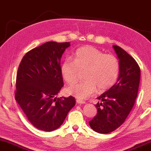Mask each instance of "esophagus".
Segmentation results:
<instances>
[{"label":"esophagus","instance_id":"1","mask_svg":"<svg viewBox=\"0 0 151 151\" xmlns=\"http://www.w3.org/2000/svg\"><path fill=\"white\" fill-rule=\"evenodd\" d=\"M77 103L79 104H86V101H83V100L77 99Z\"/></svg>","mask_w":151,"mask_h":151}]
</instances>
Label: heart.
Masks as SVG:
<instances>
[{
	"label": "heart",
	"instance_id": "b5f03b06",
	"mask_svg": "<svg viewBox=\"0 0 151 151\" xmlns=\"http://www.w3.org/2000/svg\"><path fill=\"white\" fill-rule=\"evenodd\" d=\"M119 62L116 57L104 54L93 46H83L76 50L73 60L66 59L60 70L64 81L68 83L76 81L80 71L86 70V81L72 83L66 88L70 95L80 99L89 97L96 91H106L115 83L119 74Z\"/></svg>",
	"mask_w": 151,
	"mask_h": 151
}]
</instances>
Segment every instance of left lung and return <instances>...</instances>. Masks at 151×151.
<instances>
[{
  "label": "left lung",
  "mask_w": 151,
  "mask_h": 151,
  "mask_svg": "<svg viewBox=\"0 0 151 151\" xmlns=\"http://www.w3.org/2000/svg\"><path fill=\"white\" fill-rule=\"evenodd\" d=\"M119 62L117 81L97 99V114L89 125L95 132L109 133L118 128L133 107L140 81V68L135 60L117 45L112 46Z\"/></svg>",
  "instance_id": "obj_1"
}]
</instances>
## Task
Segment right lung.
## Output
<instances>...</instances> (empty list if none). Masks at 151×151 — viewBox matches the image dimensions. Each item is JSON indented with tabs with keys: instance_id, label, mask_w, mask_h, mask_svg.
<instances>
[{
	"instance_id": "add662e5",
	"label": "right lung",
	"mask_w": 151,
	"mask_h": 151,
	"mask_svg": "<svg viewBox=\"0 0 151 151\" xmlns=\"http://www.w3.org/2000/svg\"><path fill=\"white\" fill-rule=\"evenodd\" d=\"M70 45L69 42H47L26 53L19 65L16 101L39 130L57 129L76 104L72 96L56 97L63 86L61 59Z\"/></svg>"
}]
</instances>
